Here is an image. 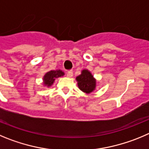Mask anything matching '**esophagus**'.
<instances>
[{"mask_svg":"<svg viewBox=\"0 0 149 149\" xmlns=\"http://www.w3.org/2000/svg\"><path fill=\"white\" fill-rule=\"evenodd\" d=\"M73 72L72 71V70H70V71H68V73H67V76L69 78H71L72 76H73Z\"/></svg>","mask_w":149,"mask_h":149,"instance_id":"1","label":"esophagus"}]
</instances>
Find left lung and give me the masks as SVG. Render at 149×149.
<instances>
[{
  "label": "left lung",
  "mask_w": 149,
  "mask_h": 149,
  "mask_svg": "<svg viewBox=\"0 0 149 149\" xmlns=\"http://www.w3.org/2000/svg\"><path fill=\"white\" fill-rule=\"evenodd\" d=\"M76 80L79 88L86 94L92 93L96 89V79L88 70H82L81 74L76 76Z\"/></svg>",
  "instance_id": "1"
}]
</instances>
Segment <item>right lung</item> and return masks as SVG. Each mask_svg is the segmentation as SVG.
I'll use <instances>...</instances> for the list:
<instances>
[{
    "label": "right lung",
    "mask_w": 149,
    "mask_h": 149,
    "mask_svg": "<svg viewBox=\"0 0 149 149\" xmlns=\"http://www.w3.org/2000/svg\"><path fill=\"white\" fill-rule=\"evenodd\" d=\"M63 76H65V73L61 70H49L47 72L45 76H43V84L44 86L48 87V88L51 87L56 79Z\"/></svg>",
    "instance_id": "1"
}]
</instances>
